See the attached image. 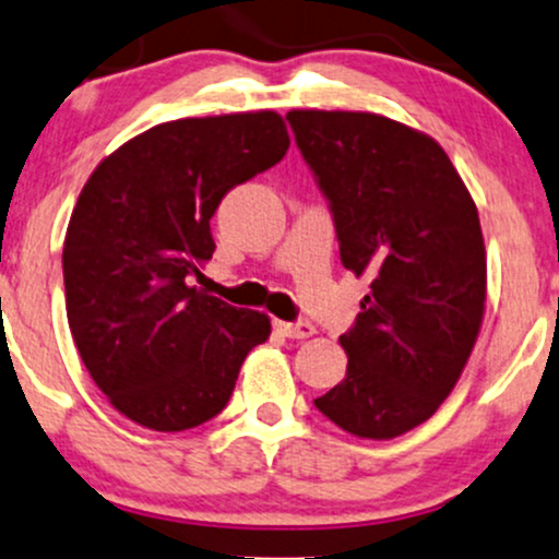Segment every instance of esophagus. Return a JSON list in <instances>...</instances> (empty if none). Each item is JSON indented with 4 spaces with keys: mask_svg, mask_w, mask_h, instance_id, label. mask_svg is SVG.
<instances>
[{
    "mask_svg": "<svg viewBox=\"0 0 559 559\" xmlns=\"http://www.w3.org/2000/svg\"><path fill=\"white\" fill-rule=\"evenodd\" d=\"M275 331L289 340H308L316 334V326L310 321H275Z\"/></svg>",
    "mask_w": 559,
    "mask_h": 559,
    "instance_id": "1",
    "label": "esophagus"
}]
</instances>
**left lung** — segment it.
<instances>
[{
	"label": "left lung",
	"instance_id": "1",
	"mask_svg": "<svg viewBox=\"0 0 559 559\" xmlns=\"http://www.w3.org/2000/svg\"><path fill=\"white\" fill-rule=\"evenodd\" d=\"M297 148L334 219L340 260L371 292L347 334V373L316 408L358 438L419 427L449 397L486 310L475 201L445 151L358 110H289Z\"/></svg>",
	"mask_w": 559,
	"mask_h": 559
}]
</instances>
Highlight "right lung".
Instances as JSON below:
<instances>
[{
    "instance_id": "obj_1",
    "label": "right lung",
    "mask_w": 559,
    "mask_h": 559,
    "mask_svg": "<svg viewBox=\"0 0 559 559\" xmlns=\"http://www.w3.org/2000/svg\"><path fill=\"white\" fill-rule=\"evenodd\" d=\"M286 151L284 119L254 110L151 127L92 171L63 243L66 312L90 377L127 419L158 432L204 425L270 336L265 312L195 281L219 201Z\"/></svg>"
}]
</instances>
